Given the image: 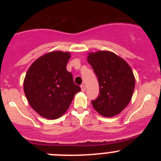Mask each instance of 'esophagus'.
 Masks as SVG:
<instances>
[{"label":"esophagus","mask_w":161,"mask_h":161,"mask_svg":"<svg viewBox=\"0 0 161 161\" xmlns=\"http://www.w3.org/2000/svg\"><path fill=\"white\" fill-rule=\"evenodd\" d=\"M80 88H81V91L82 92H85V86L84 85H80Z\"/></svg>","instance_id":"1"}]
</instances>
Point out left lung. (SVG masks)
Wrapping results in <instances>:
<instances>
[{
	"label": "left lung",
	"instance_id": "1",
	"mask_svg": "<svg viewBox=\"0 0 161 161\" xmlns=\"http://www.w3.org/2000/svg\"><path fill=\"white\" fill-rule=\"evenodd\" d=\"M87 60L97 76L100 93L92 105L103 117H114L127 106L133 95L136 79L129 64L109 51L89 53Z\"/></svg>",
	"mask_w": 161,
	"mask_h": 161
}]
</instances>
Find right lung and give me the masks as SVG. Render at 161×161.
I'll return each instance as SVG.
<instances>
[{"mask_svg":"<svg viewBox=\"0 0 161 161\" xmlns=\"http://www.w3.org/2000/svg\"><path fill=\"white\" fill-rule=\"evenodd\" d=\"M70 52L54 51L42 55L25 74L23 89L30 106L47 119L61 117L69 108L76 93L80 91L67 71Z\"/></svg>","mask_w":161,"mask_h":161,"instance_id":"add662e5","label":"right lung"}]
</instances>
